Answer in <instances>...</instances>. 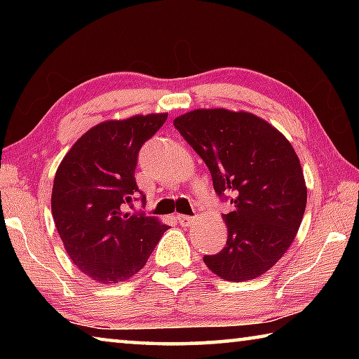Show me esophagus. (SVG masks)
Here are the masks:
<instances>
[{
  "mask_svg": "<svg viewBox=\"0 0 359 359\" xmlns=\"http://www.w3.org/2000/svg\"><path fill=\"white\" fill-rule=\"evenodd\" d=\"M193 220L194 217H190V215H177V222L182 224V226H190Z\"/></svg>",
  "mask_w": 359,
  "mask_h": 359,
  "instance_id": "34e87169",
  "label": "esophagus"
}]
</instances>
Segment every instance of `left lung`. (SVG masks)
I'll use <instances>...</instances> for the list:
<instances>
[{
    "instance_id": "1",
    "label": "left lung",
    "mask_w": 359,
    "mask_h": 359,
    "mask_svg": "<svg viewBox=\"0 0 359 359\" xmlns=\"http://www.w3.org/2000/svg\"><path fill=\"white\" fill-rule=\"evenodd\" d=\"M174 126L208 165L218 196L233 210L223 250L204 257L215 276L253 280L280 259L297 234L307 187L293 145L258 115L228 109H194Z\"/></svg>"
}]
</instances>
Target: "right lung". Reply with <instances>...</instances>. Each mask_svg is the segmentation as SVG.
Masks as SVG:
<instances>
[{
    "instance_id": "obj_1",
    "label": "right lung",
    "mask_w": 359,
    "mask_h": 359,
    "mask_svg": "<svg viewBox=\"0 0 359 359\" xmlns=\"http://www.w3.org/2000/svg\"><path fill=\"white\" fill-rule=\"evenodd\" d=\"M166 118L165 112L102 121L77 139L57 169L53 222L72 263L95 282L114 285L137 274L169 228L155 217L121 212L139 193V150Z\"/></svg>"
}]
</instances>
